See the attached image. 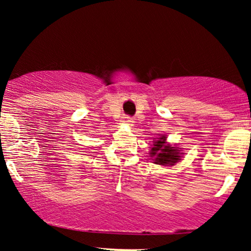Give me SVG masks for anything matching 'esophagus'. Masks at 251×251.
<instances>
[{
  "label": "esophagus",
  "instance_id": "esophagus-1",
  "mask_svg": "<svg viewBox=\"0 0 251 251\" xmlns=\"http://www.w3.org/2000/svg\"><path fill=\"white\" fill-rule=\"evenodd\" d=\"M123 123L126 124V125H128V126L133 125V120H132L129 117H123Z\"/></svg>",
  "mask_w": 251,
  "mask_h": 251
}]
</instances>
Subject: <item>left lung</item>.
<instances>
[{"mask_svg": "<svg viewBox=\"0 0 251 251\" xmlns=\"http://www.w3.org/2000/svg\"><path fill=\"white\" fill-rule=\"evenodd\" d=\"M166 135L160 134L154 138L153 145L150 150L149 154L154 164L160 166H174L179 163L183 158L184 152L180 148L166 142Z\"/></svg>", "mask_w": 251, "mask_h": 251, "instance_id": "obj_1", "label": "left lung"}]
</instances>
